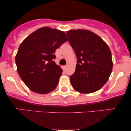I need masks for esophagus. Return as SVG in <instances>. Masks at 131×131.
Returning <instances> with one entry per match:
<instances>
[{"instance_id":"34e87169","label":"esophagus","mask_w":131,"mask_h":131,"mask_svg":"<svg viewBox=\"0 0 131 131\" xmlns=\"http://www.w3.org/2000/svg\"><path fill=\"white\" fill-rule=\"evenodd\" d=\"M67 66H64V67H63V70H65L66 68H67Z\"/></svg>"}]
</instances>
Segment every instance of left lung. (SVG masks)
Here are the masks:
<instances>
[{"instance_id": "1", "label": "left lung", "mask_w": 131, "mask_h": 131, "mask_svg": "<svg viewBox=\"0 0 131 131\" xmlns=\"http://www.w3.org/2000/svg\"><path fill=\"white\" fill-rule=\"evenodd\" d=\"M67 35L77 57L76 71L70 76L72 86L82 94L99 91L112 73L113 61L109 47L89 30L71 29Z\"/></svg>"}]
</instances>
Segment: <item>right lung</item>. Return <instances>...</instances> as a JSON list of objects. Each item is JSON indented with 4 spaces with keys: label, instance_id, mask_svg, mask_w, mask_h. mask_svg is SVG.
Returning a JSON list of instances; mask_svg holds the SVG:
<instances>
[{
    "label": "right lung",
    "instance_id": "right-lung-1",
    "mask_svg": "<svg viewBox=\"0 0 131 131\" xmlns=\"http://www.w3.org/2000/svg\"><path fill=\"white\" fill-rule=\"evenodd\" d=\"M67 40L63 31L43 27L22 42L15 62L21 79L31 91L46 94L56 88L63 70L53 61L55 52Z\"/></svg>",
    "mask_w": 131,
    "mask_h": 131
}]
</instances>
